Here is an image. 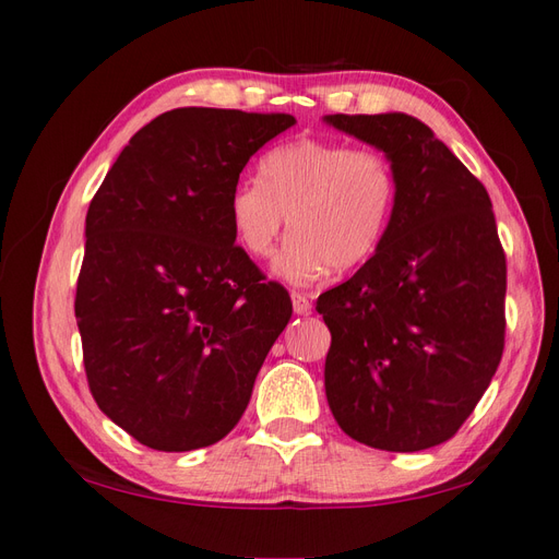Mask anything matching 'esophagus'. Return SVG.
<instances>
[{"label": "esophagus", "instance_id": "34e87169", "mask_svg": "<svg viewBox=\"0 0 559 559\" xmlns=\"http://www.w3.org/2000/svg\"><path fill=\"white\" fill-rule=\"evenodd\" d=\"M290 297H293L295 313H309L311 311V302H309V297L305 293H293Z\"/></svg>", "mask_w": 559, "mask_h": 559}]
</instances>
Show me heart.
I'll return each mask as SVG.
<instances>
[{
	"label": "heart",
	"mask_w": 559,
	"mask_h": 559,
	"mask_svg": "<svg viewBox=\"0 0 559 559\" xmlns=\"http://www.w3.org/2000/svg\"><path fill=\"white\" fill-rule=\"evenodd\" d=\"M396 193V171L384 153L345 141L297 139L262 157L260 179L236 186L228 219L252 257H266L290 224L293 236L274 269L281 278L307 285L328 269L359 266L378 250Z\"/></svg>",
	"instance_id": "1"
}]
</instances>
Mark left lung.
Wrapping results in <instances>:
<instances>
[{"instance_id": "8db88e82", "label": "left lung", "mask_w": 559, "mask_h": 559, "mask_svg": "<svg viewBox=\"0 0 559 559\" xmlns=\"http://www.w3.org/2000/svg\"><path fill=\"white\" fill-rule=\"evenodd\" d=\"M390 157L396 207L376 254L325 290V396L342 432L382 451L449 441L506 347L508 266L491 198L432 130L404 112L328 116Z\"/></svg>"}]
</instances>
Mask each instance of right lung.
<instances>
[{"label":"right lung","mask_w":559,"mask_h":559,"mask_svg":"<svg viewBox=\"0 0 559 559\" xmlns=\"http://www.w3.org/2000/svg\"><path fill=\"white\" fill-rule=\"evenodd\" d=\"M285 112L175 108L130 139L87 212L75 319L90 392L155 451L224 439L293 317L236 246L228 198Z\"/></svg>","instance_id":"obj_1"}]
</instances>
